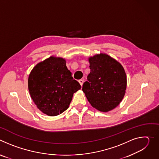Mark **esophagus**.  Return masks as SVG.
Segmentation results:
<instances>
[{"instance_id": "1", "label": "esophagus", "mask_w": 159, "mask_h": 159, "mask_svg": "<svg viewBox=\"0 0 159 159\" xmlns=\"http://www.w3.org/2000/svg\"><path fill=\"white\" fill-rule=\"evenodd\" d=\"M79 82L80 83V85H81V86H82V85H83V84H84V80H82V79H80V80H79Z\"/></svg>"}]
</instances>
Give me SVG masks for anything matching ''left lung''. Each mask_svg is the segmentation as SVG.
Instances as JSON below:
<instances>
[{
	"instance_id": "left-lung-1",
	"label": "left lung",
	"mask_w": 159,
	"mask_h": 159,
	"mask_svg": "<svg viewBox=\"0 0 159 159\" xmlns=\"http://www.w3.org/2000/svg\"><path fill=\"white\" fill-rule=\"evenodd\" d=\"M90 72L82 86L88 101L100 111L107 112L122 101L126 75L122 65L107 55L100 53L89 59Z\"/></svg>"
}]
</instances>
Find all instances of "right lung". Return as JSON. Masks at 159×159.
Segmentation results:
<instances>
[{
  "label": "right lung",
  "instance_id": "right-lung-1",
  "mask_svg": "<svg viewBox=\"0 0 159 159\" xmlns=\"http://www.w3.org/2000/svg\"><path fill=\"white\" fill-rule=\"evenodd\" d=\"M66 61L51 57L37 64L28 78V89L38 108L48 116L58 115L69 107L74 93L80 89Z\"/></svg>",
  "mask_w": 159,
  "mask_h": 159
}]
</instances>
